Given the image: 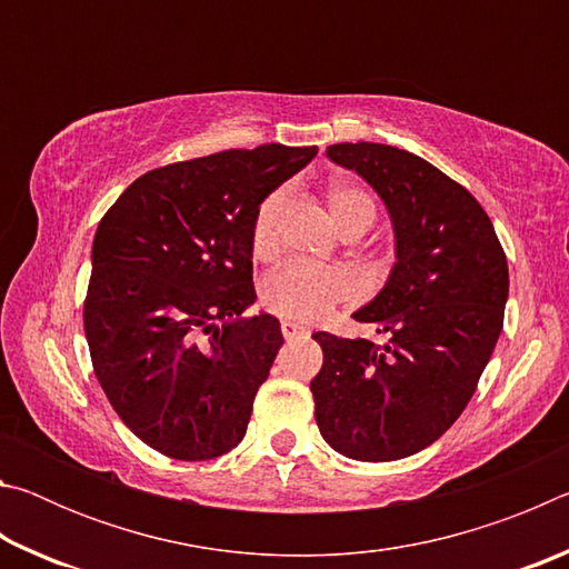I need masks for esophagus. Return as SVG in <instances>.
Segmentation results:
<instances>
[{"mask_svg":"<svg viewBox=\"0 0 569 569\" xmlns=\"http://www.w3.org/2000/svg\"><path fill=\"white\" fill-rule=\"evenodd\" d=\"M281 331H283V339L286 341H293V339H301V336H306V326L296 323V321H281Z\"/></svg>","mask_w":569,"mask_h":569,"instance_id":"obj_1","label":"esophagus"}]
</instances>
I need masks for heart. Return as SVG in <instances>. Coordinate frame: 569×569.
Returning <instances> with one entry per match:
<instances>
[{
	"instance_id": "heart-1",
	"label": "heart",
	"mask_w": 569,
	"mask_h": 569,
	"mask_svg": "<svg viewBox=\"0 0 569 569\" xmlns=\"http://www.w3.org/2000/svg\"><path fill=\"white\" fill-rule=\"evenodd\" d=\"M331 216L346 238H359L377 223V203L359 186L331 182L326 190ZM288 208V190L276 188L258 203L250 220V250L256 258H273L281 248V228ZM351 293V283L341 271L288 263L261 283L263 303L273 313L298 321H321Z\"/></svg>"
}]
</instances>
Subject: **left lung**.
Masks as SVG:
<instances>
[{
  "mask_svg": "<svg viewBox=\"0 0 569 569\" xmlns=\"http://www.w3.org/2000/svg\"><path fill=\"white\" fill-rule=\"evenodd\" d=\"M326 156L379 192L397 263L353 313L383 343L313 333L316 423L343 457L403 459L435 445L475 393L502 333L507 256L477 198L413 152L339 142Z\"/></svg>",
  "mask_w": 569,
  "mask_h": 569,
  "instance_id": "1",
  "label": "left lung"
}]
</instances>
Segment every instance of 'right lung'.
<instances>
[{
    "label": "right lung",
    "mask_w": 569,
    "mask_h": 569,
    "mask_svg": "<svg viewBox=\"0 0 569 569\" xmlns=\"http://www.w3.org/2000/svg\"><path fill=\"white\" fill-rule=\"evenodd\" d=\"M319 148L271 142L140 176L100 220L84 336L104 397L160 455L203 461L246 437L283 343L256 301L250 220ZM224 326L220 327L219 323Z\"/></svg>",
    "instance_id": "right-lung-1"
}]
</instances>
